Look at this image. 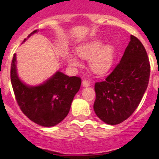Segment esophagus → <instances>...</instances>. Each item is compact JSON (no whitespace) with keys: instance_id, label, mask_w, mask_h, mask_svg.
<instances>
[{"instance_id":"34e87169","label":"esophagus","mask_w":159,"mask_h":159,"mask_svg":"<svg viewBox=\"0 0 159 159\" xmlns=\"http://www.w3.org/2000/svg\"><path fill=\"white\" fill-rule=\"evenodd\" d=\"M83 87H89L90 86V83L87 80H84L82 82Z\"/></svg>"}]
</instances>
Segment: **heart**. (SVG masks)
<instances>
[{
  "mask_svg": "<svg viewBox=\"0 0 159 159\" xmlns=\"http://www.w3.org/2000/svg\"><path fill=\"white\" fill-rule=\"evenodd\" d=\"M76 52L80 57L89 60L90 64L95 72L102 74L110 69L115 58V47L113 44L103 46V41L95 40L83 43L76 48ZM66 60L68 64L72 67H78L80 61L71 53L66 55Z\"/></svg>",
  "mask_w": 159,
  "mask_h": 159,
  "instance_id": "heart-1",
  "label": "heart"
}]
</instances>
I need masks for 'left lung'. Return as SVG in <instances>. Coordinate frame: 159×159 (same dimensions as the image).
I'll list each match as a JSON object with an SVG mask.
<instances>
[{
    "instance_id": "left-lung-1",
    "label": "left lung",
    "mask_w": 159,
    "mask_h": 159,
    "mask_svg": "<svg viewBox=\"0 0 159 159\" xmlns=\"http://www.w3.org/2000/svg\"><path fill=\"white\" fill-rule=\"evenodd\" d=\"M150 63L140 40H130L116 68L104 81L95 85L94 111L109 125L122 123L131 116L140 103L148 86Z\"/></svg>"
}]
</instances>
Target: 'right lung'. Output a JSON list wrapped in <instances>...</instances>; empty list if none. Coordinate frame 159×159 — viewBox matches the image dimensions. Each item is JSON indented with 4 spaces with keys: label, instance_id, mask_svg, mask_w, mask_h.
Segmentation results:
<instances>
[{
    "label": "right lung",
    "instance_id": "1",
    "mask_svg": "<svg viewBox=\"0 0 159 159\" xmlns=\"http://www.w3.org/2000/svg\"><path fill=\"white\" fill-rule=\"evenodd\" d=\"M37 32L33 31L23 43ZM16 64V55L14 54L11 64V83L23 113L42 127H54L63 121L69 113L74 96L80 88V78L69 77L57 71L42 84L29 85L18 75Z\"/></svg>",
    "mask_w": 159,
    "mask_h": 159
}]
</instances>
